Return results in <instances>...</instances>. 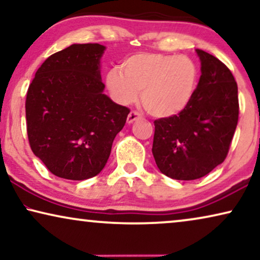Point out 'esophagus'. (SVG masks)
<instances>
[{"mask_svg": "<svg viewBox=\"0 0 260 260\" xmlns=\"http://www.w3.org/2000/svg\"><path fill=\"white\" fill-rule=\"evenodd\" d=\"M141 113H138L137 111H131L129 115H127V118H126V122L129 123V124H131V123H134L135 120H137V119H140L141 118Z\"/></svg>", "mask_w": 260, "mask_h": 260, "instance_id": "1", "label": "esophagus"}]
</instances>
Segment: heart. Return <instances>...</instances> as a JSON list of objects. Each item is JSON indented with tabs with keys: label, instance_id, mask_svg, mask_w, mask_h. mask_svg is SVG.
Here are the masks:
<instances>
[{
	"label": "heart",
	"instance_id": "heart-1",
	"mask_svg": "<svg viewBox=\"0 0 260 260\" xmlns=\"http://www.w3.org/2000/svg\"><path fill=\"white\" fill-rule=\"evenodd\" d=\"M106 87L120 105L136 102L138 92L145 110L156 118L183 112L199 85V69L186 55L140 52L123 60L120 70L106 73Z\"/></svg>",
	"mask_w": 260,
	"mask_h": 260
}]
</instances>
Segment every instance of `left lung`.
<instances>
[{
  "mask_svg": "<svg viewBox=\"0 0 260 260\" xmlns=\"http://www.w3.org/2000/svg\"><path fill=\"white\" fill-rule=\"evenodd\" d=\"M198 90L180 115L155 120L152 155L170 179L197 180L225 161L238 124V86L225 63L197 49Z\"/></svg>",
  "mask_w": 260,
  "mask_h": 260,
  "instance_id": "left-lung-1",
  "label": "left lung"
}]
</instances>
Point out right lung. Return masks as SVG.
Instances as JSON below:
<instances>
[{
  "label": "right lung",
  "mask_w": 260,
  "mask_h": 260,
  "mask_svg": "<svg viewBox=\"0 0 260 260\" xmlns=\"http://www.w3.org/2000/svg\"><path fill=\"white\" fill-rule=\"evenodd\" d=\"M105 46L74 44L40 66L26 98L31 151L55 176L81 181L98 175L130 110L104 93Z\"/></svg>",
  "instance_id": "1"
}]
</instances>
